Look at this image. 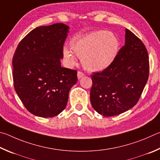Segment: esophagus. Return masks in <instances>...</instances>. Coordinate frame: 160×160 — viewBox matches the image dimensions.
Segmentation results:
<instances>
[{"label":"esophagus","instance_id":"obj_1","mask_svg":"<svg viewBox=\"0 0 160 160\" xmlns=\"http://www.w3.org/2000/svg\"><path fill=\"white\" fill-rule=\"evenodd\" d=\"M83 76H85V74H84V73H83L82 72L78 71L77 72V77H78V79H79V78H82Z\"/></svg>","mask_w":160,"mask_h":160}]
</instances>
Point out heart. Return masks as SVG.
<instances>
[{
  "label": "heart",
  "instance_id": "1",
  "mask_svg": "<svg viewBox=\"0 0 160 160\" xmlns=\"http://www.w3.org/2000/svg\"><path fill=\"white\" fill-rule=\"evenodd\" d=\"M118 38L112 32L97 31L73 42L71 48L74 54L81 58L84 68L89 72L102 71L112 63L118 53ZM71 50L63 49V54L68 62L76 63Z\"/></svg>",
  "mask_w": 160,
  "mask_h": 160
}]
</instances>
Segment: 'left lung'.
<instances>
[{"mask_svg":"<svg viewBox=\"0 0 160 160\" xmlns=\"http://www.w3.org/2000/svg\"><path fill=\"white\" fill-rule=\"evenodd\" d=\"M150 72L148 50L141 39L126 29L125 44L114 60L102 72L91 75L92 107L104 117H112L138 102Z\"/></svg>","mask_w":160,"mask_h":160,"instance_id":"obj_1","label":"left lung"}]
</instances>
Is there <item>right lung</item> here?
I'll return each mask as SVG.
<instances>
[{"label": "right lung", "instance_id": "add662e5", "mask_svg": "<svg viewBox=\"0 0 160 160\" xmlns=\"http://www.w3.org/2000/svg\"><path fill=\"white\" fill-rule=\"evenodd\" d=\"M69 27L42 26L19 42L12 58L14 88L27 110L36 116L53 117L66 108L77 70L61 67Z\"/></svg>", "mask_w": 160, "mask_h": 160}]
</instances>
